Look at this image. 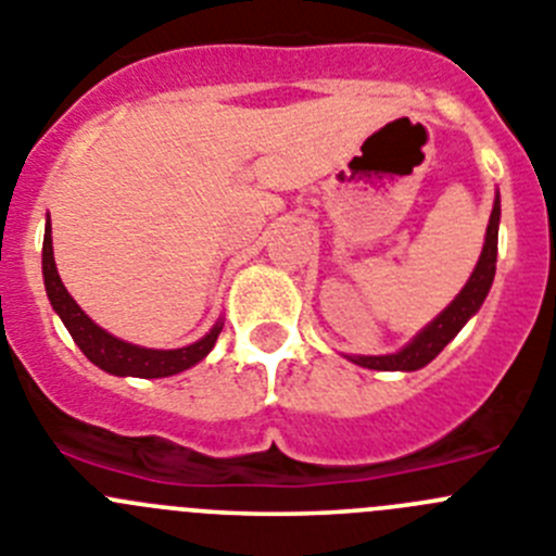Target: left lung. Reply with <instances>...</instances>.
<instances>
[{"instance_id": "left-lung-1", "label": "left lung", "mask_w": 556, "mask_h": 556, "mask_svg": "<svg viewBox=\"0 0 556 556\" xmlns=\"http://www.w3.org/2000/svg\"><path fill=\"white\" fill-rule=\"evenodd\" d=\"M498 223H501V200L495 194L493 214H490L488 233H484V248H481L479 262H476L473 273H470L468 283L462 287L454 301L437 314L434 320L424 328L420 333L412 337L409 345H404L395 353H384V356H348L353 365H362L367 370H420L448 345L451 339L462 331V326L473 317L481 308L484 298H488L490 287L495 278V255H498Z\"/></svg>"}]
</instances>
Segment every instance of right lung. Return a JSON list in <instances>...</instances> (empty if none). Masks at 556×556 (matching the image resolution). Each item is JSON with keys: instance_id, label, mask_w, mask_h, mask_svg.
Wrapping results in <instances>:
<instances>
[{"instance_id": "1", "label": "right lung", "mask_w": 556, "mask_h": 556, "mask_svg": "<svg viewBox=\"0 0 556 556\" xmlns=\"http://www.w3.org/2000/svg\"><path fill=\"white\" fill-rule=\"evenodd\" d=\"M41 267H43V287H47V298L55 308V314L68 328L72 339L77 342L88 362H94L100 370L111 372V376H136V378H166L175 372H184L203 362L211 353L214 342H217L219 331L225 323L217 320L214 328L205 333L203 339L191 342L186 348H175V351H159V348H141L125 342V339L113 337L105 328L97 326L86 312L75 303V298L66 292L61 275L55 267V253H52V225L47 219L43 228V253H41Z\"/></svg>"}]
</instances>
